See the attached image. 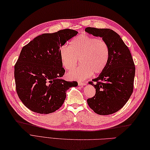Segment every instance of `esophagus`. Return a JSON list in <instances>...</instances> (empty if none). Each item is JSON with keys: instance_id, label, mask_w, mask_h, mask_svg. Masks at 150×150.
Masks as SVG:
<instances>
[{"instance_id": "1", "label": "esophagus", "mask_w": 150, "mask_h": 150, "mask_svg": "<svg viewBox=\"0 0 150 150\" xmlns=\"http://www.w3.org/2000/svg\"><path fill=\"white\" fill-rule=\"evenodd\" d=\"M78 85L79 86H85L86 85V83L85 82H81V81H79L78 82Z\"/></svg>"}]
</instances>
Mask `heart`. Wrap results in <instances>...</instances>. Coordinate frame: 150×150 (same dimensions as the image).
Segmentation results:
<instances>
[{
  "mask_svg": "<svg viewBox=\"0 0 150 150\" xmlns=\"http://www.w3.org/2000/svg\"><path fill=\"white\" fill-rule=\"evenodd\" d=\"M110 51L108 43L102 39L81 34L71 40L69 47L60 50L61 63L67 71L74 69L80 60L81 66L68 73L71 79L83 81L93 74H100L108 63Z\"/></svg>",
  "mask_w": 150,
  "mask_h": 150,
  "instance_id": "b5f03b06",
  "label": "heart"
}]
</instances>
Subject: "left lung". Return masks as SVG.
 Segmentation results:
<instances>
[{
  "instance_id": "left-lung-1",
  "label": "left lung",
  "mask_w": 150,
  "mask_h": 150,
  "mask_svg": "<svg viewBox=\"0 0 150 150\" xmlns=\"http://www.w3.org/2000/svg\"><path fill=\"white\" fill-rule=\"evenodd\" d=\"M85 32L103 38L110 51L104 70L93 82L88 83L96 92L87 103L98 115H111L124 106L133 92L136 71L133 58L120 36L111 29L87 27Z\"/></svg>"
}]
</instances>
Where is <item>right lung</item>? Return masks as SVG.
Listing matches in <instances>:
<instances>
[{
    "instance_id": "1",
    "label": "right lung",
    "mask_w": 150,
    "mask_h": 150,
    "mask_svg": "<svg viewBox=\"0 0 150 150\" xmlns=\"http://www.w3.org/2000/svg\"><path fill=\"white\" fill-rule=\"evenodd\" d=\"M78 32L64 29L43 34L23 47L14 65V79L18 97L32 111L49 114L64 103L66 91L77 86L76 81L62 79L65 73L60 49Z\"/></svg>"
}]
</instances>
